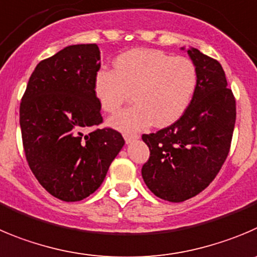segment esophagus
Wrapping results in <instances>:
<instances>
[{
  "mask_svg": "<svg viewBox=\"0 0 257 257\" xmlns=\"http://www.w3.org/2000/svg\"><path fill=\"white\" fill-rule=\"evenodd\" d=\"M140 138V136L138 134H133V133H124V140H125L126 143H131L133 142V141L138 140Z\"/></svg>",
  "mask_w": 257,
  "mask_h": 257,
  "instance_id": "obj_1",
  "label": "esophagus"
}]
</instances>
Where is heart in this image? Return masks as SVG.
<instances>
[{"label": "heart", "instance_id": "1", "mask_svg": "<svg viewBox=\"0 0 257 257\" xmlns=\"http://www.w3.org/2000/svg\"><path fill=\"white\" fill-rule=\"evenodd\" d=\"M198 82L193 62L161 50L132 49L117 56L112 69L96 74L95 93L101 107L115 112L126 100L136 104L109 119L119 131L136 132L151 123L167 125L188 107Z\"/></svg>", "mask_w": 257, "mask_h": 257}]
</instances>
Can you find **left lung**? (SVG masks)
Here are the masks:
<instances>
[{"instance_id":"1","label":"left lung","mask_w":257,"mask_h":257,"mask_svg":"<svg viewBox=\"0 0 257 257\" xmlns=\"http://www.w3.org/2000/svg\"><path fill=\"white\" fill-rule=\"evenodd\" d=\"M198 82L185 112L174 124L143 134L150 158L142 167L146 185L158 198L180 203L209 186L231 150L236 100L219 62L188 50Z\"/></svg>"}]
</instances>
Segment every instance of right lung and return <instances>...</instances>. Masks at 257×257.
<instances>
[{"instance_id": "1", "label": "right lung", "mask_w": 257, "mask_h": 257, "mask_svg": "<svg viewBox=\"0 0 257 257\" xmlns=\"http://www.w3.org/2000/svg\"><path fill=\"white\" fill-rule=\"evenodd\" d=\"M97 44L69 45L35 67L20 104L24 152L31 172L54 198L78 201L95 193L124 146L104 121L95 93ZM85 128L90 134L83 135Z\"/></svg>"}]
</instances>
